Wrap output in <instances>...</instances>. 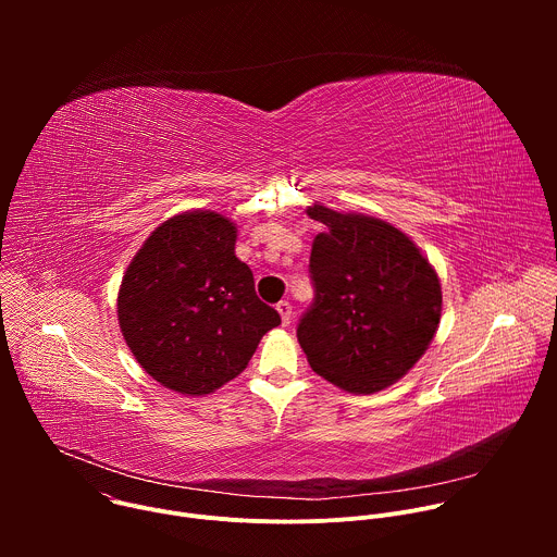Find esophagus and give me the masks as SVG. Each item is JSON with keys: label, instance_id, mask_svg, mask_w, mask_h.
I'll use <instances>...</instances> for the list:
<instances>
[{"label": "esophagus", "instance_id": "1", "mask_svg": "<svg viewBox=\"0 0 557 557\" xmlns=\"http://www.w3.org/2000/svg\"><path fill=\"white\" fill-rule=\"evenodd\" d=\"M277 312H280V317H282V324H284V326H288V324H290V320H293V306L284 299V301H280V304H277Z\"/></svg>", "mask_w": 557, "mask_h": 557}]
</instances>
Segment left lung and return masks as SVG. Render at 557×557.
Masks as SVG:
<instances>
[{"label": "left lung", "instance_id": "8db88e82", "mask_svg": "<svg viewBox=\"0 0 557 557\" xmlns=\"http://www.w3.org/2000/svg\"><path fill=\"white\" fill-rule=\"evenodd\" d=\"M324 224L308 273L314 299L297 324L310 368L355 394L399 381L441 322V282L410 237L379 218L308 207Z\"/></svg>", "mask_w": 557, "mask_h": 557}]
</instances>
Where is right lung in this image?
Returning <instances> with one entry per match:
<instances>
[{"instance_id": "obj_1", "label": "right lung", "mask_w": 557, "mask_h": 557, "mask_svg": "<svg viewBox=\"0 0 557 557\" xmlns=\"http://www.w3.org/2000/svg\"><path fill=\"white\" fill-rule=\"evenodd\" d=\"M237 231L215 211H185L158 226L119 290L121 333L145 372L202 396L235 379L280 314L256 295L235 258Z\"/></svg>"}]
</instances>
